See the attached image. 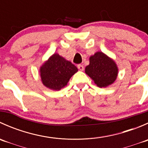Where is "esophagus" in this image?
Wrapping results in <instances>:
<instances>
[{
  "label": "esophagus",
  "mask_w": 148,
  "mask_h": 148,
  "mask_svg": "<svg viewBox=\"0 0 148 148\" xmlns=\"http://www.w3.org/2000/svg\"><path fill=\"white\" fill-rule=\"evenodd\" d=\"M77 67H78V69L80 70V71H83L84 70V66L83 65L78 64L77 65Z\"/></svg>",
  "instance_id": "34e87169"
}]
</instances>
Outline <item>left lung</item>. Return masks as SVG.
I'll use <instances>...</instances> for the list:
<instances>
[{
  "instance_id": "obj_1",
  "label": "left lung",
  "mask_w": 148,
  "mask_h": 148,
  "mask_svg": "<svg viewBox=\"0 0 148 148\" xmlns=\"http://www.w3.org/2000/svg\"><path fill=\"white\" fill-rule=\"evenodd\" d=\"M85 72L99 87L112 84L117 78L118 69L115 62L102 52H97L89 58V64Z\"/></svg>"
}]
</instances>
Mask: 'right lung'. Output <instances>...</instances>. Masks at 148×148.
I'll list each match as a JSON object with an SVG mask.
<instances>
[{"label":"right lung","instance_id":"right-lung-1","mask_svg":"<svg viewBox=\"0 0 148 148\" xmlns=\"http://www.w3.org/2000/svg\"><path fill=\"white\" fill-rule=\"evenodd\" d=\"M78 71L77 66L58 53L52 55L40 69L44 85L53 90H59Z\"/></svg>","mask_w":148,"mask_h":148}]
</instances>
